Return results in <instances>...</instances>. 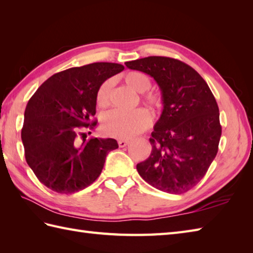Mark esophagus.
<instances>
[{
    "label": "esophagus",
    "instance_id": "obj_1",
    "mask_svg": "<svg viewBox=\"0 0 253 253\" xmlns=\"http://www.w3.org/2000/svg\"><path fill=\"white\" fill-rule=\"evenodd\" d=\"M129 140H124V139H120V140H118V146H120V148H124V147H126L127 144H129Z\"/></svg>",
    "mask_w": 253,
    "mask_h": 253
}]
</instances>
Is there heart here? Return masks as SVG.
<instances>
[{"instance_id":"1","label":"heart","mask_w":253,"mask_h":253,"mask_svg":"<svg viewBox=\"0 0 253 253\" xmlns=\"http://www.w3.org/2000/svg\"><path fill=\"white\" fill-rule=\"evenodd\" d=\"M124 82L137 93H144L151 87V80L141 72H129L124 76ZM113 83L107 79L100 85L96 93V104L101 109L110 105V94ZM143 101L152 110H159L162 106V99L155 93H146ZM149 124L148 113L142 109H136L131 112L112 111L104 116L102 121V130L105 135L118 138L130 139L137 136L147 128Z\"/></svg>"}]
</instances>
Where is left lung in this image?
<instances>
[{"mask_svg":"<svg viewBox=\"0 0 253 253\" xmlns=\"http://www.w3.org/2000/svg\"><path fill=\"white\" fill-rule=\"evenodd\" d=\"M151 76L162 93L150 157L137 164L139 175L164 192L180 195L195 187L215 159L222 135L216 100L195 69L178 60L149 56L126 62Z\"/></svg>","mask_w":253,"mask_h":253,"instance_id":"8db88e82","label":"left lung"}]
</instances>
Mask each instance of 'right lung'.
<instances>
[{
    "instance_id": "right-lung-1",
    "label": "right lung",
    "mask_w": 253,
    "mask_h": 253,
    "mask_svg": "<svg viewBox=\"0 0 253 253\" xmlns=\"http://www.w3.org/2000/svg\"><path fill=\"white\" fill-rule=\"evenodd\" d=\"M122 71L121 64L105 62L68 68L45 80L31 96L21 140L27 163L49 189L66 195L84 189L100 176L106 155L118 148L115 139H85L80 130L96 125L90 120L100 85Z\"/></svg>"
}]
</instances>
